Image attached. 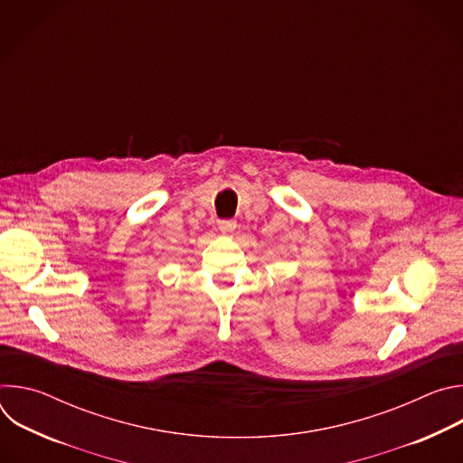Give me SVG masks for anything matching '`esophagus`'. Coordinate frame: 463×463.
<instances>
[{"label":"esophagus","mask_w":463,"mask_h":463,"mask_svg":"<svg viewBox=\"0 0 463 463\" xmlns=\"http://www.w3.org/2000/svg\"><path fill=\"white\" fill-rule=\"evenodd\" d=\"M218 229H220V232H222V234L229 236V234H232V232H234V229H236V222H232V220H220V222H218Z\"/></svg>","instance_id":"1"}]
</instances>
